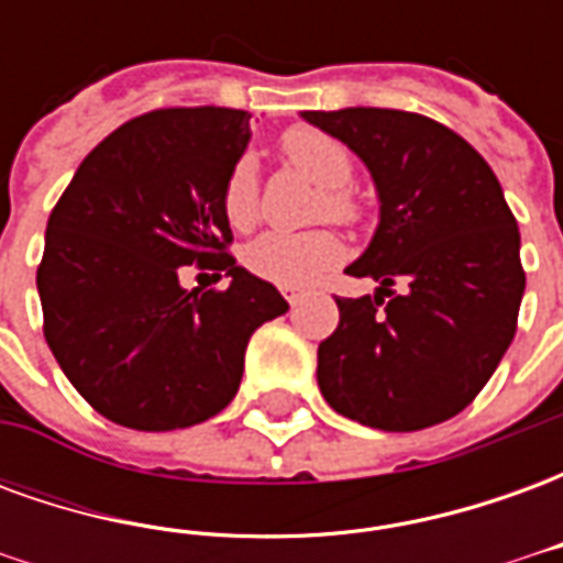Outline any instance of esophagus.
<instances>
[{
  "label": "esophagus",
  "instance_id": "34e87169",
  "mask_svg": "<svg viewBox=\"0 0 563 563\" xmlns=\"http://www.w3.org/2000/svg\"><path fill=\"white\" fill-rule=\"evenodd\" d=\"M280 292H283V298H286V301H289L292 307L301 301V292H298V289H292V286H283Z\"/></svg>",
  "mask_w": 563,
  "mask_h": 563
}]
</instances>
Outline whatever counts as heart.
I'll return each mask as SVG.
<instances>
[{"label": "heart", "mask_w": 563, "mask_h": 563, "mask_svg": "<svg viewBox=\"0 0 563 563\" xmlns=\"http://www.w3.org/2000/svg\"><path fill=\"white\" fill-rule=\"evenodd\" d=\"M283 153L295 168L307 174L322 192L319 201V217L329 213L331 220H350L355 213V205L343 192L353 180V159L341 141L331 139L319 129H289L283 135ZM222 217L225 222L246 232L258 217L256 205V168L253 159H238L234 168L222 184ZM341 262V241L331 232H305L286 234L268 232L246 244L244 265L256 277L277 286H310L322 280L334 265Z\"/></svg>", "instance_id": "b5f03b06"}]
</instances>
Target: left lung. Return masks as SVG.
Segmentation results:
<instances>
[{"label": "left lung", "instance_id": "8db88e82", "mask_svg": "<svg viewBox=\"0 0 563 563\" xmlns=\"http://www.w3.org/2000/svg\"><path fill=\"white\" fill-rule=\"evenodd\" d=\"M301 117L365 162L379 198L377 232L346 268L379 292L338 298L341 322L317 353L319 391L331 410L379 431L446 422L479 395L516 334L525 271L504 189L467 141L422 114ZM395 279L407 294L390 295Z\"/></svg>", "mask_w": 563, "mask_h": 563}]
</instances>
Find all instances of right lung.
<instances>
[{
  "instance_id": "obj_1",
  "label": "right lung",
  "mask_w": 563,
  "mask_h": 563,
  "mask_svg": "<svg viewBox=\"0 0 563 563\" xmlns=\"http://www.w3.org/2000/svg\"><path fill=\"white\" fill-rule=\"evenodd\" d=\"M234 108H165L111 132L80 162L44 234V338L104 419L174 431L229 407L253 331L289 305L225 253L222 184L250 144ZM227 274L189 294L179 268Z\"/></svg>"
}]
</instances>
